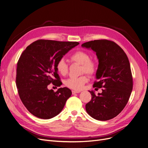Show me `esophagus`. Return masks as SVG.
<instances>
[{"label": "esophagus", "instance_id": "esophagus-1", "mask_svg": "<svg viewBox=\"0 0 148 148\" xmlns=\"http://www.w3.org/2000/svg\"><path fill=\"white\" fill-rule=\"evenodd\" d=\"M80 91H77V90H72V94L73 95L75 94H78V93H80Z\"/></svg>", "mask_w": 148, "mask_h": 148}]
</instances>
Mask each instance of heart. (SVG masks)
I'll return each mask as SVG.
<instances>
[{"instance_id":"obj_1","label":"heart","mask_w":148,"mask_h":148,"mask_svg":"<svg viewBox=\"0 0 148 148\" xmlns=\"http://www.w3.org/2000/svg\"><path fill=\"white\" fill-rule=\"evenodd\" d=\"M90 58V54L88 52L82 50L76 51L70 56V59L73 62L80 65V74L85 73L89 75H93L97 71V65L96 62ZM56 68L57 71L63 76L67 75L68 73V65L64 59H60L57 62ZM88 80V76L86 74H83L79 77L68 79L65 82V85L69 89L74 90H80L83 89L85 83H86Z\"/></svg>"}]
</instances>
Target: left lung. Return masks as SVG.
Listing matches in <instances>:
<instances>
[{"mask_svg": "<svg viewBox=\"0 0 148 148\" xmlns=\"http://www.w3.org/2000/svg\"><path fill=\"white\" fill-rule=\"evenodd\" d=\"M82 46L96 52L99 62L96 73L98 81L94 82L93 88H103L102 93L97 96L94 91L89 90L92 99L86 104V110L97 120H110L122 111L133 90L128 58L121 47L112 41H90Z\"/></svg>", "mask_w": 148, "mask_h": 148, "instance_id": "left-lung-1", "label": "left lung"}]
</instances>
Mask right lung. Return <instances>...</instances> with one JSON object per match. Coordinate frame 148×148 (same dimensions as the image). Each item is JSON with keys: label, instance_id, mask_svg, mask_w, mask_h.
<instances>
[{"label": "right lung", "instance_id": "obj_1", "mask_svg": "<svg viewBox=\"0 0 148 148\" xmlns=\"http://www.w3.org/2000/svg\"><path fill=\"white\" fill-rule=\"evenodd\" d=\"M78 42L39 40L28 45L18 60L16 86L23 104L39 118L48 119L63 109L71 90L60 88L56 92L48 85L62 84L56 68L57 62Z\"/></svg>", "mask_w": 148, "mask_h": 148}]
</instances>
